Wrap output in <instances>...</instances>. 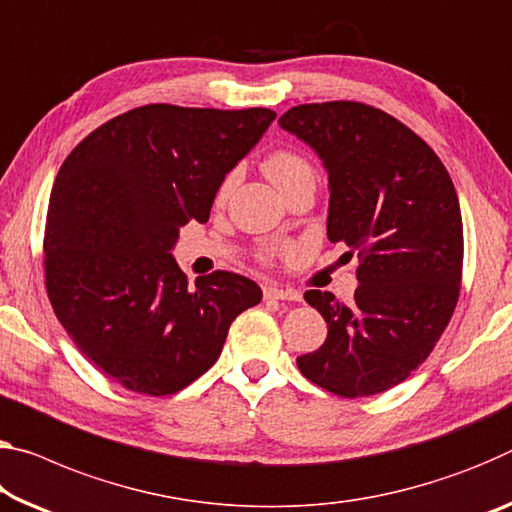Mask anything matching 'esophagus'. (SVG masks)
Here are the masks:
<instances>
[{"mask_svg":"<svg viewBox=\"0 0 512 512\" xmlns=\"http://www.w3.org/2000/svg\"><path fill=\"white\" fill-rule=\"evenodd\" d=\"M264 298L266 300H298V291L291 289H282L278 285H266L264 287Z\"/></svg>","mask_w":512,"mask_h":512,"instance_id":"34e87169","label":"esophagus"}]
</instances>
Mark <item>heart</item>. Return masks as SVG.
Wrapping results in <instances>:
<instances>
[{"instance_id":"b5f03b06","label":"heart","mask_w":512,"mask_h":512,"mask_svg":"<svg viewBox=\"0 0 512 512\" xmlns=\"http://www.w3.org/2000/svg\"><path fill=\"white\" fill-rule=\"evenodd\" d=\"M264 170H266V175H269V180L278 186V189L287 186L291 180H296V177H300V175L312 173L310 164H307L300 154L291 152V150H275L271 157L264 161ZM232 182H234V177H227V180L223 182L221 198L227 196Z\"/></svg>"}]
</instances>
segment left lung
<instances>
[{
    "label": "left lung",
    "instance_id": "left-lung-1",
    "mask_svg": "<svg viewBox=\"0 0 512 512\" xmlns=\"http://www.w3.org/2000/svg\"><path fill=\"white\" fill-rule=\"evenodd\" d=\"M285 132L310 145L328 173V239L358 253L351 303L310 289L328 323L300 373L355 399L403 383L449 326L462 278V216L440 157L389 113L362 102L291 107Z\"/></svg>",
    "mask_w": 512,
    "mask_h": 512
}]
</instances>
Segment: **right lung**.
Returning <instances> with one entry per match:
<instances>
[{
  "mask_svg": "<svg viewBox=\"0 0 512 512\" xmlns=\"http://www.w3.org/2000/svg\"><path fill=\"white\" fill-rule=\"evenodd\" d=\"M275 120L271 109L145 104L81 141L54 180L45 287L86 360L125 389L166 396L200 378L257 282L216 271L189 287L170 250L207 223L225 175Z\"/></svg>",
  "mask_w": 512,
  "mask_h": 512,
  "instance_id": "1",
  "label": "right lung"
}]
</instances>
